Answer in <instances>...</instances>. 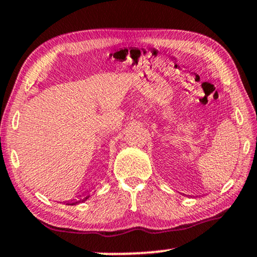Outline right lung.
<instances>
[{
	"label": "right lung",
	"instance_id": "right-lung-1",
	"mask_svg": "<svg viewBox=\"0 0 257 257\" xmlns=\"http://www.w3.org/2000/svg\"><path fill=\"white\" fill-rule=\"evenodd\" d=\"M87 198H89V196L85 197V199H87ZM77 203H79V201H76V203H72V204H71V205H74V204H77Z\"/></svg>",
	"mask_w": 257,
	"mask_h": 257
}]
</instances>
